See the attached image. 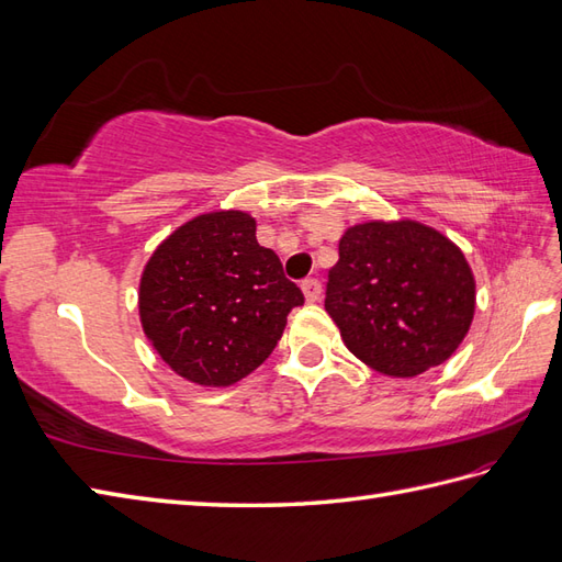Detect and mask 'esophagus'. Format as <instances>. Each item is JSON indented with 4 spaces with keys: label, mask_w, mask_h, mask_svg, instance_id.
Masks as SVG:
<instances>
[{
    "label": "esophagus",
    "mask_w": 562,
    "mask_h": 562,
    "mask_svg": "<svg viewBox=\"0 0 562 562\" xmlns=\"http://www.w3.org/2000/svg\"><path fill=\"white\" fill-rule=\"evenodd\" d=\"M300 285H303L307 303H317V300L322 297V281L319 279H305Z\"/></svg>",
    "instance_id": "esophagus-1"
}]
</instances>
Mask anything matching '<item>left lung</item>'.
<instances>
[{"label":"left lung","instance_id":"obj_1","mask_svg":"<svg viewBox=\"0 0 562 562\" xmlns=\"http://www.w3.org/2000/svg\"><path fill=\"white\" fill-rule=\"evenodd\" d=\"M324 307L355 358L381 374L415 376L462 344L474 317V279L439 231L369 222L340 238Z\"/></svg>","mask_w":562,"mask_h":562}]
</instances>
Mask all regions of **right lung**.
Listing matches in <instances>:
<instances>
[{"label":"right lung","instance_id":"add662e5","mask_svg":"<svg viewBox=\"0 0 562 562\" xmlns=\"http://www.w3.org/2000/svg\"><path fill=\"white\" fill-rule=\"evenodd\" d=\"M305 303L279 255L243 212L195 216L164 240L143 271L145 336L176 374L231 386L262 364L285 317Z\"/></svg>","mask_w":562,"mask_h":562}]
</instances>
